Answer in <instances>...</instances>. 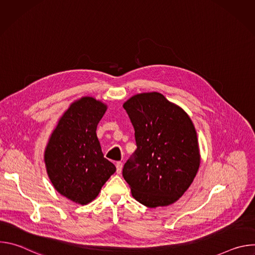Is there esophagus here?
Segmentation results:
<instances>
[{
    "label": "esophagus",
    "mask_w": 255,
    "mask_h": 255,
    "mask_svg": "<svg viewBox=\"0 0 255 255\" xmlns=\"http://www.w3.org/2000/svg\"><path fill=\"white\" fill-rule=\"evenodd\" d=\"M122 167H123V163L121 161H117L116 162V172L117 173H121Z\"/></svg>",
    "instance_id": "obj_1"
}]
</instances>
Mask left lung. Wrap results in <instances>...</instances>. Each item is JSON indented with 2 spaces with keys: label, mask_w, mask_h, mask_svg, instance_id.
Wrapping results in <instances>:
<instances>
[{
  "label": "left lung",
  "mask_w": 255,
  "mask_h": 255,
  "mask_svg": "<svg viewBox=\"0 0 255 255\" xmlns=\"http://www.w3.org/2000/svg\"><path fill=\"white\" fill-rule=\"evenodd\" d=\"M134 128L136 150L123 166L132 196L156 208L177 201L200 166L197 132L188 114L159 93H143L124 103Z\"/></svg>",
  "instance_id": "left-lung-1"
}]
</instances>
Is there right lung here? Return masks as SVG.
I'll return each mask as SVG.
<instances>
[{"instance_id":"right-lung-1","label":"right lung","mask_w":255,"mask_h":255,"mask_svg":"<svg viewBox=\"0 0 255 255\" xmlns=\"http://www.w3.org/2000/svg\"><path fill=\"white\" fill-rule=\"evenodd\" d=\"M106 105L91 97L71 104L60 118L45 150L48 176L55 190L81 205L93 201L115 171L104 157L97 126Z\"/></svg>"}]
</instances>
